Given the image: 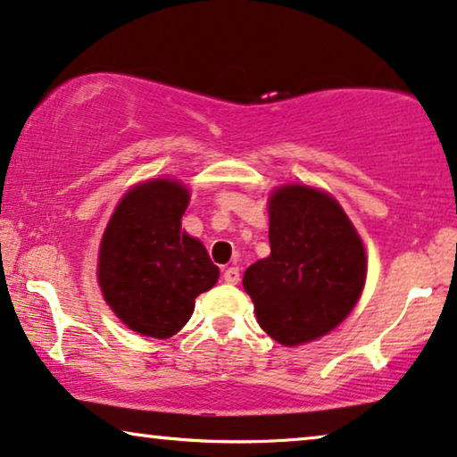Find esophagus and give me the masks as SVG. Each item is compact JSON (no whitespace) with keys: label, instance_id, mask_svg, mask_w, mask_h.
I'll return each instance as SVG.
<instances>
[{"label":"esophagus","instance_id":"34e87169","mask_svg":"<svg viewBox=\"0 0 457 457\" xmlns=\"http://www.w3.org/2000/svg\"><path fill=\"white\" fill-rule=\"evenodd\" d=\"M223 280L228 282V285H238V282H240V270L238 268H228L223 271Z\"/></svg>","mask_w":457,"mask_h":457}]
</instances>
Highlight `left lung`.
<instances>
[{
	"label": "left lung",
	"instance_id": "1",
	"mask_svg": "<svg viewBox=\"0 0 457 457\" xmlns=\"http://www.w3.org/2000/svg\"><path fill=\"white\" fill-rule=\"evenodd\" d=\"M270 257L246 268L259 327L282 345L322 337L354 308L367 280L365 246L331 194L282 186L268 200Z\"/></svg>",
	"mask_w": 457,
	"mask_h": 457
}]
</instances>
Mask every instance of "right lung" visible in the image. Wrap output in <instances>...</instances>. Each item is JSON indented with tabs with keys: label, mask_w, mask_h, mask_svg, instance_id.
I'll use <instances>...</instances> for the list:
<instances>
[{
	"label": "right lung",
	"mask_w": 457,
	"mask_h": 457,
	"mask_svg": "<svg viewBox=\"0 0 457 457\" xmlns=\"http://www.w3.org/2000/svg\"><path fill=\"white\" fill-rule=\"evenodd\" d=\"M189 192L175 179L138 183L115 206L99 248V285L132 331L169 339L186 327L195 297L215 287L219 268L181 229Z\"/></svg>",
	"instance_id": "1"
}]
</instances>
